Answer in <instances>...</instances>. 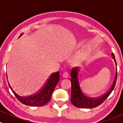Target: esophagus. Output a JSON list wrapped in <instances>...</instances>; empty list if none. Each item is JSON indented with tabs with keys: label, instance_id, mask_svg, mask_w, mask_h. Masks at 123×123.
I'll return each mask as SVG.
<instances>
[{
	"label": "esophagus",
	"instance_id": "34e87169",
	"mask_svg": "<svg viewBox=\"0 0 123 123\" xmlns=\"http://www.w3.org/2000/svg\"><path fill=\"white\" fill-rule=\"evenodd\" d=\"M68 76H69V74H68V72H67V71L64 72L62 74V76L64 78H67L68 77Z\"/></svg>",
	"mask_w": 123,
	"mask_h": 123
}]
</instances>
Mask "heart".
Here are the masks:
<instances>
[{
	"mask_svg": "<svg viewBox=\"0 0 123 123\" xmlns=\"http://www.w3.org/2000/svg\"><path fill=\"white\" fill-rule=\"evenodd\" d=\"M87 53L86 52V51H83L82 53H81L79 56V59H84L87 56Z\"/></svg>",
	"mask_w": 123,
	"mask_h": 123,
	"instance_id": "heart-1",
	"label": "heart"
}]
</instances>
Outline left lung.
Here are the masks:
<instances>
[{"label":"left lung","mask_w":123,"mask_h":123,"mask_svg":"<svg viewBox=\"0 0 123 123\" xmlns=\"http://www.w3.org/2000/svg\"><path fill=\"white\" fill-rule=\"evenodd\" d=\"M112 59L114 60L116 66H117V62H116L114 54L112 53ZM79 72H80L79 67H74L72 68L70 72V81L72 83L71 102L74 106H76V107H79V108L92 109L98 106L107 98V97L111 95L112 92L113 91L115 86L116 81H117V72H116L115 80L110 90L104 95H102L101 96L98 97V98H93V97H90L86 95L82 86H81V82H80Z\"/></svg>","instance_id":"8db88e82"}]
</instances>
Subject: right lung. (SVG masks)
Returning <instances> with one entry per match:
<instances>
[{
  "mask_svg": "<svg viewBox=\"0 0 123 123\" xmlns=\"http://www.w3.org/2000/svg\"><path fill=\"white\" fill-rule=\"evenodd\" d=\"M23 33H22L19 37ZM59 76H59V72L52 73L49 77V78L48 79L47 81H46L45 83L44 84L42 89L38 92H37L34 95H31L29 96H25H25H20L19 95H18L12 90L9 82L8 85L15 96L22 104L27 105L34 107L43 106V105H45L46 104H47L50 101L53 92L55 87L59 81ZM6 78L8 79V77Z\"/></svg>",
  "mask_w": 123,
  "mask_h": 123,
  "instance_id": "obj_1",
  "label": "right lung"
}]
</instances>
